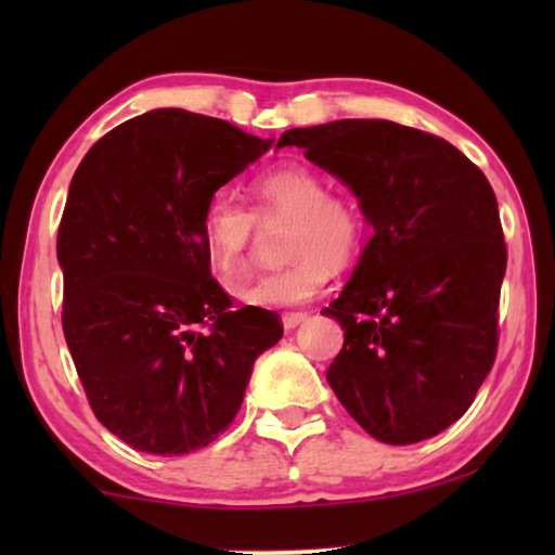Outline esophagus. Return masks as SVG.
Segmentation results:
<instances>
[{"label": "esophagus", "instance_id": "1", "mask_svg": "<svg viewBox=\"0 0 555 555\" xmlns=\"http://www.w3.org/2000/svg\"><path fill=\"white\" fill-rule=\"evenodd\" d=\"M306 313H286L284 318H281V325H284V331L286 333H291V331H296V327L306 321Z\"/></svg>", "mask_w": 555, "mask_h": 555}]
</instances>
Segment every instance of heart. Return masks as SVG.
<instances>
[{
  "instance_id": "1",
  "label": "heart",
  "mask_w": 555,
  "mask_h": 555,
  "mask_svg": "<svg viewBox=\"0 0 555 555\" xmlns=\"http://www.w3.org/2000/svg\"><path fill=\"white\" fill-rule=\"evenodd\" d=\"M261 222L288 218L286 251L294 257L284 269L259 276L240 291L251 306L296 308L321 294L331 267H345L360 255L367 222L362 210L343 195L327 193V183L313 168L286 164L251 183ZM205 257L222 279H232L247 264L257 219L228 193H215L201 218Z\"/></svg>"
}]
</instances>
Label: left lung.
<instances>
[{"label":"left lung","instance_id":"1","mask_svg":"<svg viewBox=\"0 0 555 555\" xmlns=\"http://www.w3.org/2000/svg\"><path fill=\"white\" fill-rule=\"evenodd\" d=\"M281 146L350 188L374 230L323 311L345 331L327 384L382 443L438 436L496 354L506 247L490 181L446 139L389 119L288 129Z\"/></svg>","mask_w":555,"mask_h":555}]
</instances>
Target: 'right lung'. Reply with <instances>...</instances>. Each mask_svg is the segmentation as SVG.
<instances>
[{
	"mask_svg": "<svg viewBox=\"0 0 555 555\" xmlns=\"http://www.w3.org/2000/svg\"><path fill=\"white\" fill-rule=\"evenodd\" d=\"M271 144L162 107L112 129L73 176L59 230L65 343L98 421L134 450L210 446L284 335L264 308L230 311L201 234L210 195Z\"/></svg>",
	"mask_w": 555,
	"mask_h": 555,
	"instance_id": "1",
	"label": "right lung"
}]
</instances>
